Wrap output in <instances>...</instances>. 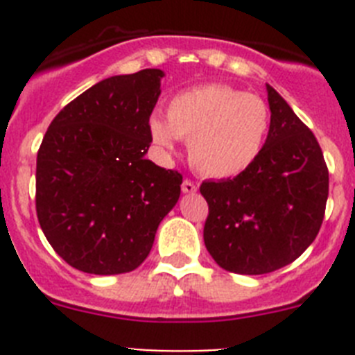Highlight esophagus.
Masks as SVG:
<instances>
[{
    "label": "esophagus",
    "mask_w": 355,
    "mask_h": 355,
    "mask_svg": "<svg viewBox=\"0 0 355 355\" xmlns=\"http://www.w3.org/2000/svg\"><path fill=\"white\" fill-rule=\"evenodd\" d=\"M197 183H193L192 180H184L183 184H181V190H183L184 193H196L197 192Z\"/></svg>",
    "instance_id": "esophagus-1"
}]
</instances>
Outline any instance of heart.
Listing matches in <instances>:
<instances>
[{
  "instance_id": "heart-1",
  "label": "heart",
  "mask_w": 355,
  "mask_h": 355,
  "mask_svg": "<svg viewBox=\"0 0 355 355\" xmlns=\"http://www.w3.org/2000/svg\"><path fill=\"white\" fill-rule=\"evenodd\" d=\"M150 137L171 147L188 140V158L208 178H234L249 171L270 133V108L256 94L208 83L181 90L167 105V121L153 117Z\"/></svg>"
}]
</instances>
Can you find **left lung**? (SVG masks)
Segmentation results:
<instances>
[{
	"label": "left lung",
	"mask_w": 355,
	"mask_h": 355,
	"mask_svg": "<svg viewBox=\"0 0 355 355\" xmlns=\"http://www.w3.org/2000/svg\"><path fill=\"white\" fill-rule=\"evenodd\" d=\"M270 133L261 156L233 180L205 181V245L216 265L259 275L311 245L325 215L329 171L313 131L270 85Z\"/></svg>",
	"instance_id": "1"
}]
</instances>
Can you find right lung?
<instances>
[{
  "mask_svg": "<svg viewBox=\"0 0 355 355\" xmlns=\"http://www.w3.org/2000/svg\"><path fill=\"white\" fill-rule=\"evenodd\" d=\"M163 71L99 81L53 119L37 155L35 208L55 252L87 274H126L149 256L183 175L146 159Z\"/></svg>",
  "mask_w": 355,
  "mask_h": 355,
  "instance_id": "add662e5",
  "label": "right lung"
}]
</instances>
